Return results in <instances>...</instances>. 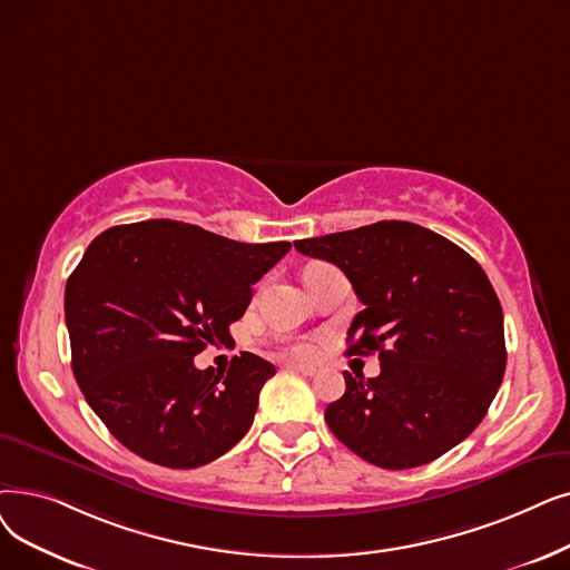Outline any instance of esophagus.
Here are the masks:
<instances>
[{
  "mask_svg": "<svg viewBox=\"0 0 570 570\" xmlns=\"http://www.w3.org/2000/svg\"><path fill=\"white\" fill-rule=\"evenodd\" d=\"M291 370H295V373H301V375H305V377H314L318 370L314 367V365H303V363H291L288 365Z\"/></svg>",
  "mask_w": 570,
  "mask_h": 570,
  "instance_id": "34e87169",
  "label": "esophagus"
}]
</instances>
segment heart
<instances>
[{"label":"heart","instance_id":"b5f03b06","mask_svg":"<svg viewBox=\"0 0 570 570\" xmlns=\"http://www.w3.org/2000/svg\"><path fill=\"white\" fill-rule=\"evenodd\" d=\"M312 352H314V350H312V344H305V342H303V344H295L293 350H291V354H293V356H303V358L312 356Z\"/></svg>","mask_w":570,"mask_h":570}]
</instances>
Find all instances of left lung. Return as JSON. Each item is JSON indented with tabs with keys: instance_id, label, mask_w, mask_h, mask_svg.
<instances>
[{
	"instance_id": "1",
	"label": "left lung",
	"mask_w": 570,
	"mask_h": 570,
	"mask_svg": "<svg viewBox=\"0 0 570 570\" xmlns=\"http://www.w3.org/2000/svg\"><path fill=\"white\" fill-rule=\"evenodd\" d=\"M337 265L363 309L346 354L380 352L377 377L344 375L326 424L354 454L386 470L435 461L478 429L505 373L499 295L461 246L407 220L298 239Z\"/></svg>"
}]
</instances>
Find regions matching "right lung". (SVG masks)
Returning <instances> with one entry per match:
<instances>
[{
	"instance_id": "add662e5",
	"label": "right lung",
	"mask_w": 570,
	"mask_h": 570,
	"mask_svg": "<svg viewBox=\"0 0 570 570\" xmlns=\"http://www.w3.org/2000/svg\"><path fill=\"white\" fill-rule=\"evenodd\" d=\"M288 249L167 218L114 226L90 242L65 288L71 370L120 444L158 465L197 468L252 429L275 365L242 352L214 375L193 356L230 337L252 286Z\"/></svg>"
}]
</instances>
